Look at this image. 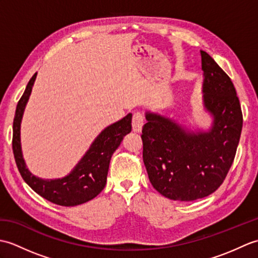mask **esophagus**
<instances>
[{"label": "esophagus", "mask_w": 258, "mask_h": 258, "mask_svg": "<svg viewBox=\"0 0 258 258\" xmlns=\"http://www.w3.org/2000/svg\"><path fill=\"white\" fill-rule=\"evenodd\" d=\"M144 125V117L141 113H134L132 118V128L135 133H140Z\"/></svg>", "instance_id": "obj_1"}]
</instances>
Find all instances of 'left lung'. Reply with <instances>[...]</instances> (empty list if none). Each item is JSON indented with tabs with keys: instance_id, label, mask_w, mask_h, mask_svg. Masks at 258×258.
<instances>
[{
	"instance_id": "8db88e82",
	"label": "left lung",
	"mask_w": 258,
	"mask_h": 258,
	"mask_svg": "<svg viewBox=\"0 0 258 258\" xmlns=\"http://www.w3.org/2000/svg\"><path fill=\"white\" fill-rule=\"evenodd\" d=\"M204 106L213 117L208 132H189L175 120L147 112L142 130L143 162L158 193L195 201L223 184L234 162L243 127L239 100L229 76L204 51Z\"/></svg>"
}]
</instances>
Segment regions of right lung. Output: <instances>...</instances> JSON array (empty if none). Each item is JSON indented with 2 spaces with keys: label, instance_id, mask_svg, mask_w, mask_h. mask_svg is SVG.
<instances>
[{
  "label": "right lung",
  "instance_id": "obj_1",
  "mask_svg": "<svg viewBox=\"0 0 258 258\" xmlns=\"http://www.w3.org/2000/svg\"><path fill=\"white\" fill-rule=\"evenodd\" d=\"M36 74L32 76L26 85L23 95L16 106L13 120L12 147L16 166L21 176L30 187L43 199L61 206H76L89 202L101 193L105 187L109 161L124 136L132 131V114H127L118 122L102 131L93 142L91 147L78 163V165L67 176L57 179H42L34 176L26 168L21 150L20 128L24 108Z\"/></svg>",
  "mask_w": 258,
  "mask_h": 258
}]
</instances>
